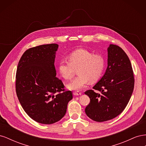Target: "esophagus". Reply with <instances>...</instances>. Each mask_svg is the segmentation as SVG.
Segmentation results:
<instances>
[{
	"label": "esophagus",
	"instance_id": "obj_1",
	"mask_svg": "<svg viewBox=\"0 0 146 146\" xmlns=\"http://www.w3.org/2000/svg\"><path fill=\"white\" fill-rule=\"evenodd\" d=\"M73 94L74 96H80L82 94V93H81L80 92H79V91H74L73 92Z\"/></svg>",
	"mask_w": 146,
	"mask_h": 146
}]
</instances>
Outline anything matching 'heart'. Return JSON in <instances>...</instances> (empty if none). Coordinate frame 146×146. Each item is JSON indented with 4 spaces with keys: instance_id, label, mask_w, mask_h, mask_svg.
<instances>
[{
    "instance_id": "heart-1",
    "label": "heart",
    "mask_w": 146,
    "mask_h": 146,
    "mask_svg": "<svg viewBox=\"0 0 146 146\" xmlns=\"http://www.w3.org/2000/svg\"><path fill=\"white\" fill-rule=\"evenodd\" d=\"M68 61L62 60L57 65V70L66 80L71 78L77 69L78 76L67 84L70 90H80L90 82L98 81L103 74L105 61L103 56L93 54L86 49L75 50L68 55Z\"/></svg>"
}]
</instances>
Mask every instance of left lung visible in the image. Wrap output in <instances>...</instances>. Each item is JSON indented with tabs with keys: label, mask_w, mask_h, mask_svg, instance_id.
Here are the masks:
<instances>
[{
	"label": "left lung",
	"mask_w": 146,
	"mask_h": 146,
	"mask_svg": "<svg viewBox=\"0 0 146 146\" xmlns=\"http://www.w3.org/2000/svg\"><path fill=\"white\" fill-rule=\"evenodd\" d=\"M135 79L130 61L118 46L108 47V66L104 76L85 94L90 103L85 108L86 115L96 122H104L120 114L130 99ZM94 90L100 93H96Z\"/></svg>",
	"instance_id": "1"
}]
</instances>
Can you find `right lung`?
Wrapping results in <instances>:
<instances>
[{
    "mask_svg": "<svg viewBox=\"0 0 146 146\" xmlns=\"http://www.w3.org/2000/svg\"><path fill=\"white\" fill-rule=\"evenodd\" d=\"M56 44L29 48L19 61L16 76L17 98L28 115L37 122L52 124L66 113L72 99L63 83L56 77L55 58Z\"/></svg>",
    "mask_w": 146,
    "mask_h": 146,
    "instance_id": "obj_1",
    "label": "right lung"
}]
</instances>
